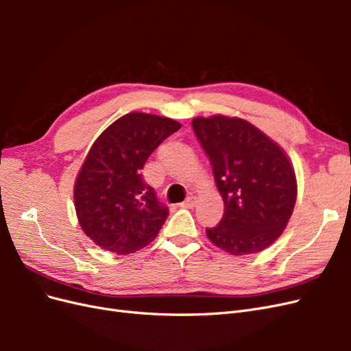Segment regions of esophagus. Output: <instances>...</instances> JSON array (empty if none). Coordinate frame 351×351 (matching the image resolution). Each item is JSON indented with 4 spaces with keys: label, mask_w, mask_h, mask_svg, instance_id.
Here are the masks:
<instances>
[{
    "label": "esophagus",
    "mask_w": 351,
    "mask_h": 351,
    "mask_svg": "<svg viewBox=\"0 0 351 351\" xmlns=\"http://www.w3.org/2000/svg\"><path fill=\"white\" fill-rule=\"evenodd\" d=\"M196 205V197L195 196H189L184 202H183V204H182V206L183 208H193Z\"/></svg>",
    "instance_id": "1"
}]
</instances>
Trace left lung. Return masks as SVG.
<instances>
[{
  "label": "left lung",
  "instance_id": "8db88e82",
  "mask_svg": "<svg viewBox=\"0 0 351 351\" xmlns=\"http://www.w3.org/2000/svg\"><path fill=\"white\" fill-rule=\"evenodd\" d=\"M193 130L214 169L224 217L206 228L212 244L234 256L262 252L291 218L297 197L294 167L282 147L239 117H195Z\"/></svg>",
  "mask_w": 351,
  "mask_h": 351
}]
</instances>
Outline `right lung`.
Returning <instances> with one entry per match:
<instances>
[{
  "label": "right lung",
  "instance_id": "obj_1",
  "mask_svg": "<svg viewBox=\"0 0 351 351\" xmlns=\"http://www.w3.org/2000/svg\"><path fill=\"white\" fill-rule=\"evenodd\" d=\"M178 121L146 112H129L93 142L74 182L79 224L97 246L117 254L141 250L155 240L168 217L155 190L145 183L146 159Z\"/></svg>",
  "mask_w": 351,
  "mask_h": 351
}]
</instances>
